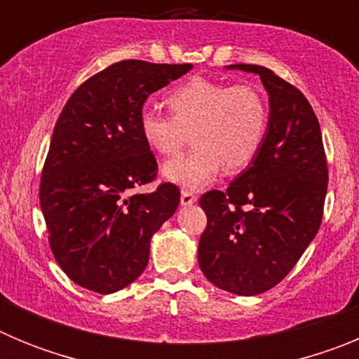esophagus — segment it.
<instances>
[{
  "label": "esophagus",
  "mask_w": 359,
  "mask_h": 359,
  "mask_svg": "<svg viewBox=\"0 0 359 359\" xmlns=\"http://www.w3.org/2000/svg\"><path fill=\"white\" fill-rule=\"evenodd\" d=\"M198 201L194 192H190V190H183L182 192V205L183 207H190V205H194Z\"/></svg>",
  "instance_id": "1"
}]
</instances>
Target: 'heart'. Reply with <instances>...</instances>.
I'll return each instance as SVG.
<instances>
[{
    "label": "heart",
    "mask_w": 359,
    "mask_h": 359,
    "mask_svg": "<svg viewBox=\"0 0 359 359\" xmlns=\"http://www.w3.org/2000/svg\"><path fill=\"white\" fill-rule=\"evenodd\" d=\"M170 115L140 113L138 128L149 149L176 156L190 140L196 147L163 165L161 174L183 190H199L224 167L241 170L257 158L266 140L269 106L257 86L192 77L167 93Z\"/></svg>",
    "instance_id": "1"
}]
</instances>
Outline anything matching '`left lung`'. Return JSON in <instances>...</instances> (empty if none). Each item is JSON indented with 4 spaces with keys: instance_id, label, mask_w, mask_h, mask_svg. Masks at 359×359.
<instances>
[{
    "instance_id": "obj_1",
    "label": "left lung",
    "mask_w": 359,
    "mask_h": 359,
    "mask_svg": "<svg viewBox=\"0 0 359 359\" xmlns=\"http://www.w3.org/2000/svg\"><path fill=\"white\" fill-rule=\"evenodd\" d=\"M269 97L266 140L224 192L199 199L207 228L198 246L203 275L228 293L253 297L277 286L315 239L327 194V161L315 111L300 91L257 65Z\"/></svg>"
}]
</instances>
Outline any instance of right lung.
<instances>
[{
	"mask_svg": "<svg viewBox=\"0 0 359 359\" xmlns=\"http://www.w3.org/2000/svg\"><path fill=\"white\" fill-rule=\"evenodd\" d=\"M192 65L120 61L75 90L53 128L39 185L57 264L75 284L109 294L144 273L151 237L176 212L180 190L156 177L158 163L138 128L151 93Z\"/></svg>",
	"mask_w": 359,
	"mask_h": 359,
	"instance_id": "obj_1",
	"label": "right lung"
}]
</instances>
